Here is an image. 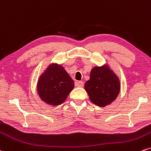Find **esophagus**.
Returning a JSON list of instances; mask_svg holds the SVG:
<instances>
[{
	"label": "esophagus",
	"mask_w": 151,
	"mask_h": 151,
	"mask_svg": "<svg viewBox=\"0 0 151 151\" xmlns=\"http://www.w3.org/2000/svg\"><path fill=\"white\" fill-rule=\"evenodd\" d=\"M76 86L77 87H83V86H84V83L83 82V81H78V82H76Z\"/></svg>",
	"instance_id": "obj_1"
}]
</instances>
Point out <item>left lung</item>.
Returning <instances> with one entry per match:
<instances>
[{"label":"left lung","instance_id":"8db88e82","mask_svg":"<svg viewBox=\"0 0 151 151\" xmlns=\"http://www.w3.org/2000/svg\"><path fill=\"white\" fill-rule=\"evenodd\" d=\"M85 89L93 104L104 107L116 100L121 89V83L106 63L92 68L90 79L85 83Z\"/></svg>","mask_w":151,"mask_h":151}]
</instances>
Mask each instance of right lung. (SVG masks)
Returning a JSON list of instances; mask_svg holds the SVG:
<instances>
[{
    "mask_svg": "<svg viewBox=\"0 0 151 151\" xmlns=\"http://www.w3.org/2000/svg\"><path fill=\"white\" fill-rule=\"evenodd\" d=\"M74 81L64 67L56 63L48 65L37 81L39 97L46 104L52 106L61 104L73 89Z\"/></svg>",
    "mask_w": 151,
    "mask_h": 151,
    "instance_id": "right-lung-1",
    "label": "right lung"
}]
</instances>
